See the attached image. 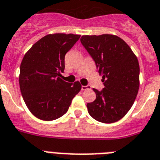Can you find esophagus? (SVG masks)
Masks as SVG:
<instances>
[{
	"label": "esophagus",
	"instance_id": "34e87169",
	"mask_svg": "<svg viewBox=\"0 0 160 160\" xmlns=\"http://www.w3.org/2000/svg\"><path fill=\"white\" fill-rule=\"evenodd\" d=\"M90 86H82V91H86V90L89 89Z\"/></svg>",
	"mask_w": 160,
	"mask_h": 160
}]
</instances>
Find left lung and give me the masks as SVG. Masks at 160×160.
Wrapping results in <instances>:
<instances>
[{
    "instance_id": "left-lung-1",
    "label": "left lung",
    "mask_w": 160,
    "mask_h": 160,
    "mask_svg": "<svg viewBox=\"0 0 160 160\" xmlns=\"http://www.w3.org/2000/svg\"><path fill=\"white\" fill-rule=\"evenodd\" d=\"M81 43L95 61L104 88L93 89L95 101L87 104L94 119L113 123L126 115L139 89V64L129 46L114 35H82Z\"/></svg>"
}]
</instances>
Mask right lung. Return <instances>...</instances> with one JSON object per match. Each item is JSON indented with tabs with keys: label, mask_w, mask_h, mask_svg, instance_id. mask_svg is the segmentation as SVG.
<instances>
[{
	"label": "right lung",
	"mask_w": 160,
	"mask_h": 160,
	"mask_svg": "<svg viewBox=\"0 0 160 160\" xmlns=\"http://www.w3.org/2000/svg\"><path fill=\"white\" fill-rule=\"evenodd\" d=\"M81 35L49 34L27 52L20 65L19 86L23 100L35 117L58 119L67 112L72 99L81 91L79 82L62 80L65 56Z\"/></svg>",
	"instance_id": "obj_1"
}]
</instances>
